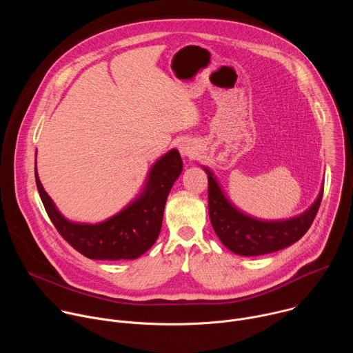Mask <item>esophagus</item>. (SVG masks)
I'll return each instance as SVG.
<instances>
[{
    "label": "esophagus",
    "mask_w": 353,
    "mask_h": 353,
    "mask_svg": "<svg viewBox=\"0 0 353 353\" xmlns=\"http://www.w3.org/2000/svg\"><path fill=\"white\" fill-rule=\"evenodd\" d=\"M179 150L183 157H191L194 154V145L190 141H183L179 145Z\"/></svg>",
    "instance_id": "34e87169"
}]
</instances>
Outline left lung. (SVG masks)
Returning a JSON list of instances; mask_svg holds the SVG:
<instances>
[{
    "mask_svg": "<svg viewBox=\"0 0 353 353\" xmlns=\"http://www.w3.org/2000/svg\"><path fill=\"white\" fill-rule=\"evenodd\" d=\"M205 169V168H204ZM208 174V211L212 228L223 243L239 256H263L296 243L312 226L321 204L323 190L314 204L301 215L286 221H260L234 208L223 195L211 170Z\"/></svg>",
    "mask_w": 353,
    "mask_h": 353,
    "instance_id": "8db88e82",
    "label": "left lung"
}]
</instances>
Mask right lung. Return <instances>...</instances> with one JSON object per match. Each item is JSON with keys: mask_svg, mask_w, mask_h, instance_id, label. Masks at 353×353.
Instances as JSON below:
<instances>
[{"mask_svg": "<svg viewBox=\"0 0 353 353\" xmlns=\"http://www.w3.org/2000/svg\"><path fill=\"white\" fill-rule=\"evenodd\" d=\"M183 170L177 149L162 157L149 172L142 194L125 210L96 225L65 219L44 191L34 168L36 185L44 210L63 239L90 260H134L157 241L168 195Z\"/></svg>", "mask_w": 353, "mask_h": 353, "instance_id": "1", "label": "right lung"}]
</instances>
